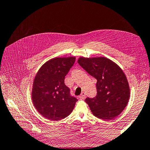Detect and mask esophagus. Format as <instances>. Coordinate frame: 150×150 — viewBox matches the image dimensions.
Wrapping results in <instances>:
<instances>
[{"mask_svg": "<svg viewBox=\"0 0 150 150\" xmlns=\"http://www.w3.org/2000/svg\"><path fill=\"white\" fill-rule=\"evenodd\" d=\"M79 98H81V99H84L86 98V94L84 92H82V93L80 95V96H79Z\"/></svg>", "mask_w": 150, "mask_h": 150, "instance_id": "1", "label": "esophagus"}]
</instances>
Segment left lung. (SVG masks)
Masks as SVG:
<instances>
[{
    "label": "left lung",
    "instance_id": "obj_1",
    "mask_svg": "<svg viewBox=\"0 0 150 150\" xmlns=\"http://www.w3.org/2000/svg\"><path fill=\"white\" fill-rule=\"evenodd\" d=\"M78 63L97 79V95L85 99L92 113L104 120L117 117L126 108L129 98L128 82L122 70L105 57H80Z\"/></svg>",
    "mask_w": 150,
    "mask_h": 150
}]
</instances>
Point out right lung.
<instances>
[{
    "label": "right lung",
    "instance_id": "right-lung-1",
    "mask_svg": "<svg viewBox=\"0 0 150 150\" xmlns=\"http://www.w3.org/2000/svg\"><path fill=\"white\" fill-rule=\"evenodd\" d=\"M75 61V57L51 59L44 64L35 77L31 93L33 104L39 113L50 120L68 117L78 100L64 84L66 75Z\"/></svg>",
    "mask_w": 150,
    "mask_h": 150
}]
</instances>
